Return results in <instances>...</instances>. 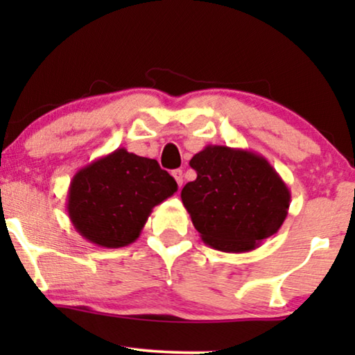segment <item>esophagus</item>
Returning <instances> with one entry per match:
<instances>
[{
  "label": "esophagus",
  "instance_id": "esophagus-1",
  "mask_svg": "<svg viewBox=\"0 0 355 355\" xmlns=\"http://www.w3.org/2000/svg\"><path fill=\"white\" fill-rule=\"evenodd\" d=\"M173 174V178L174 179H176V182L179 184V187H181L182 186V181H184V174H182V169H174V171L171 173Z\"/></svg>",
  "mask_w": 355,
  "mask_h": 355
}]
</instances>
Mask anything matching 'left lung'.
<instances>
[{
	"instance_id": "obj_1",
	"label": "left lung",
	"mask_w": 355,
	"mask_h": 355,
	"mask_svg": "<svg viewBox=\"0 0 355 355\" xmlns=\"http://www.w3.org/2000/svg\"><path fill=\"white\" fill-rule=\"evenodd\" d=\"M189 164L197 179L184 186L181 198L205 244L242 254L257 249L283 226L291 192L261 155L207 145Z\"/></svg>"
}]
</instances>
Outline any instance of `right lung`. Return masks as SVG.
<instances>
[{
  "instance_id": "1",
  "label": "right lung",
  "mask_w": 355,
  "mask_h": 355,
  "mask_svg": "<svg viewBox=\"0 0 355 355\" xmlns=\"http://www.w3.org/2000/svg\"><path fill=\"white\" fill-rule=\"evenodd\" d=\"M176 191V181L157 159L118 148L74 174L66 208L82 237L119 249L139 239L153 207Z\"/></svg>"
}]
</instances>
